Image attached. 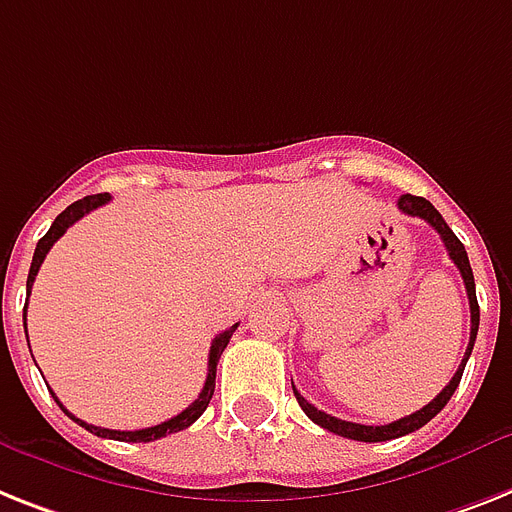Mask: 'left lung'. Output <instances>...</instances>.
Returning <instances> with one entry per match:
<instances>
[{
  "instance_id": "1",
  "label": "left lung",
  "mask_w": 512,
  "mask_h": 512,
  "mask_svg": "<svg viewBox=\"0 0 512 512\" xmlns=\"http://www.w3.org/2000/svg\"><path fill=\"white\" fill-rule=\"evenodd\" d=\"M398 209L403 211V214H408V217H418V219H424V222H429V225H432L434 230L439 232V238H442V243H445V248H447V253H450L453 264L460 269V277H463V282H466L468 303H471V340H468L466 356H463L458 371H455V377L450 379V384H447L445 390L439 392L432 403L424 405L421 411L411 413V416H405V418H398V421H392V424L366 426V424H353V421H342V418L329 416V413L314 408V405L308 403L301 392L293 387L295 400H298V405L303 408V413H306V416L311 418L314 424H319L322 429H327V432H332V434H340V437L358 439V442H387V439L405 437V434L416 432V429H421L424 424H429V421H432V418L437 416L442 408H445L447 400L453 398V392L458 390L460 377H463V369H466V361H468V356H471V350H474L476 332H479V303H476L474 272H471V264H468V253H466V248H463V243L458 240V235H455V232L447 227V222L442 219V214H439V211L434 209L429 201H426V198L405 193V196L398 198Z\"/></svg>"
}]
</instances>
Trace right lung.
Returning a JSON list of instances; mask_svg holds the SVG:
<instances>
[{
  "label": "right lung",
  "mask_w": 512,
  "mask_h": 512,
  "mask_svg": "<svg viewBox=\"0 0 512 512\" xmlns=\"http://www.w3.org/2000/svg\"><path fill=\"white\" fill-rule=\"evenodd\" d=\"M109 193H96V196H86L80 198V201H75V204L67 206L62 214H59L57 219L52 222V227H49V232H46L44 238L38 240L36 246V253H33V264H31V272H28V285H25V290H28V295H31V287L33 282H36V274L38 269H41V264H44L46 253H49V248L57 243L62 235L67 232V227L75 225L80 217H86L88 211L99 209V206H104L109 201ZM238 329V324H232L230 329H225L222 335L214 337V342H211V350H209V374H206V382H204V390H201V395H198L193 403L185 408L183 413H177L175 418H170V421H164V424H156V426H149V429H138V432H117V429H101V426H94V424H86V421H80V418H75L73 413L67 411L65 405L59 403L57 395L52 392V398L57 400V405L62 408V411L67 413V416L73 418L75 424H80L83 429H88L91 434H96V437H109V439H122V442H154V439L159 437H167V434H175V432H183V429H188L193 421H196L201 413L206 411V405H209L211 395H214V379H217V363H219V356H222V350L227 348V342H230L232 332ZM25 335H28V329H25Z\"/></svg>",
  "instance_id": "add662e5"
}]
</instances>
